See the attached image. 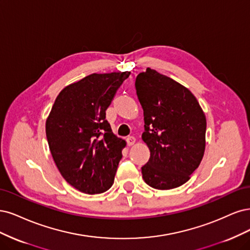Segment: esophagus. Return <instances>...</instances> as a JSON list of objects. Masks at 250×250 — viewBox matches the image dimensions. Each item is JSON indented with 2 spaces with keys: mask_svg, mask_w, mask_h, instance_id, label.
<instances>
[{
  "mask_svg": "<svg viewBox=\"0 0 250 250\" xmlns=\"http://www.w3.org/2000/svg\"><path fill=\"white\" fill-rule=\"evenodd\" d=\"M135 142H136V138H135V137H133V136H128L127 138H126V143H127L128 146H134Z\"/></svg>",
  "mask_w": 250,
  "mask_h": 250,
  "instance_id": "1",
  "label": "esophagus"
}]
</instances>
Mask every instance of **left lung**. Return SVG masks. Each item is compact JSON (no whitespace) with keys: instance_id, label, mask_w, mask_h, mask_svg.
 <instances>
[{"instance_id":"left-lung-1","label":"left lung","mask_w":250,"mask_h":250,"mask_svg":"<svg viewBox=\"0 0 250 250\" xmlns=\"http://www.w3.org/2000/svg\"><path fill=\"white\" fill-rule=\"evenodd\" d=\"M136 93L143 109L142 140L150 157L142 169L148 186L169 190L190 180L206 149L207 119L187 87L147 68L137 76Z\"/></svg>"}]
</instances>
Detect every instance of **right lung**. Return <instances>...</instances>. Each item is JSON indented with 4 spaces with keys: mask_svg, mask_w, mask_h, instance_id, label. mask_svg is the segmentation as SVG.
I'll use <instances>...</instances> for the list:
<instances>
[{
    "mask_svg": "<svg viewBox=\"0 0 250 250\" xmlns=\"http://www.w3.org/2000/svg\"><path fill=\"white\" fill-rule=\"evenodd\" d=\"M131 71L91 74L64 87L45 122L46 139L63 179L86 194L111 188L125 140L112 132L106 110Z\"/></svg>",
    "mask_w": 250,
    "mask_h": 250,
    "instance_id": "add662e5",
    "label": "right lung"
}]
</instances>
